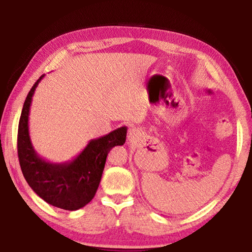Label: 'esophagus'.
<instances>
[{
	"instance_id": "obj_1",
	"label": "esophagus",
	"mask_w": 252,
	"mask_h": 252,
	"mask_svg": "<svg viewBox=\"0 0 252 252\" xmlns=\"http://www.w3.org/2000/svg\"><path fill=\"white\" fill-rule=\"evenodd\" d=\"M140 138V131L136 129V127H131V129L127 131V141L130 143H135Z\"/></svg>"
}]
</instances>
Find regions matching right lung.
Listing matches in <instances>:
<instances>
[{
  "label": "right lung",
  "mask_w": 252,
  "mask_h": 252,
  "mask_svg": "<svg viewBox=\"0 0 252 252\" xmlns=\"http://www.w3.org/2000/svg\"><path fill=\"white\" fill-rule=\"evenodd\" d=\"M44 74L36 81L24 101L18 131V155L21 170L32 190L40 198L64 210L83 208L94 197L99 188L108 153L123 146L126 126L89 141L74 159L61 163L46 161L37 155L30 138L29 114L34 91Z\"/></svg>",
  "instance_id": "right-lung-1"
}]
</instances>
